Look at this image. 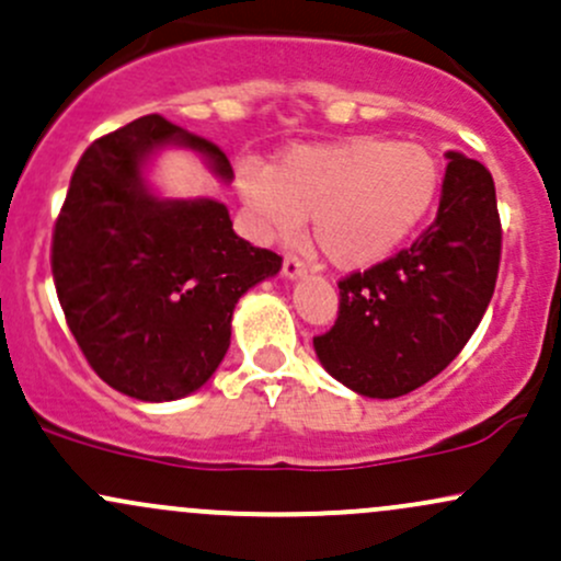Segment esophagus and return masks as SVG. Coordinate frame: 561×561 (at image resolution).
<instances>
[{"label": "esophagus", "instance_id": "1", "mask_svg": "<svg viewBox=\"0 0 561 561\" xmlns=\"http://www.w3.org/2000/svg\"><path fill=\"white\" fill-rule=\"evenodd\" d=\"M305 273H307V264L302 262V259L294 256V254H286V259H283V275H286V278H299V275H305Z\"/></svg>", "mask_w": 561, "mask_h": 561}]
</instances>
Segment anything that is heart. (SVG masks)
Segmentation results:
<instances>
[{"label":"heart","mask_w":561,"mask_h":561,"mask_svg":"<svg viewBox=\"0 0 561 561\" xmlns=\"http://www.w3.org/2000/svg\"><path fill=\"white\" fill-rule=\"evenodd\" d=\"M234 186L259 238L312 240L340 270L385 262L414 238L442 195V165L423 144L375 136L297 144L273 168L243 160Z\"/></svg>","instance_id":"b5f03b06"}]
</instances>
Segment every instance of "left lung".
Segmentation results:
<instances>
[{"instance_id": "8db88e82", "label": "left lung", "mask_w": 561, "mask_h": 561, "mask_svg": "<svg viewBox=\"0 0 561 561\" xmlns=\"http://www.w3.org/2000/svg\"><path fill=\"white\" fill-rule=\"evenodd\" d=\"M447 158L436 219L409 249L342 278L334 327L312 340L323 369L369 399H399L447 369L495 291V182L481 162Z\"/></svg>"}]
</instances>
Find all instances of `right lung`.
I'll return each mask as SVG.
<instances>
[{
    "label": "right lung",
    "mask_w": 561,
    "mask_h": 561,
    "mask_svg": "<svg viewBox=\"0 0 561 561\" xmlns=\"http://www.w3.org/2000/svg\"><path fill=\"white\" fill-rule=\"evenodd\" d=\"M168 144L201 152L225 182L227 154L160 114L95 138L53 230V280L93 371L138 401L195 393L225 358L238 299L283 259L232 230L225 203L162 201L144 165Z\"/></svg>",
    "instance_id": "obj_1"
}]
</instances>
